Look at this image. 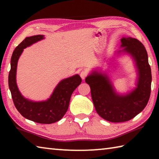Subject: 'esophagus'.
<instances>
[{
	"instance_id": "esophagus-1",
	"label": "esophagus",
	"mask_w": 159,
	"mask_h": 159,
	"mask_svg": "<svg viewBox=\"0 0 159 159\" xmlns=\"http://www.w3.org/2000/svg\"><path fill=\"white\" fill-rule=\"evenodd\" d=\"M80 76L82 79H85V77L88 76V71L86 70H82L80 73Z\"/></svg>"
}]
</instances>
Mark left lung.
<instances>
[{
	"label": "left lung",
	"mask_w": 159,
	"mask_h": 159,
	"mask_svg": "<svg viewBox=\"0 0 159 159\" xmlns=\"http://www.w3.org/2000/svg\"><path fill=\"white\" fill-rule=\"evenodd\" d=\"M120 41L124 48L119 52L130 54L135 61L138 73L135 89L125 95H118L107 74L95 71L85 79L97 113L113 123L128 121L136 116L147 106L151 93L152 71L143 44L131 37H123Z\"/></svg>",
	"instance_id": "left-lung-1"
}]
</instances>
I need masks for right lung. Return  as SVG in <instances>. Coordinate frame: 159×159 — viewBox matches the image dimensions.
Wrapping results in <instances>:
<instances>
[{
  "instance_id": "1",
  "label": "right lung",
  "mask_w": 159,
  "mask_h": 159,
  "mask_svg": "<svg viewBox=\"0 0 159 159\" xmlns=\"http://www.w3.org/2000/svg\"><path fill=\"white\" fill-rule=\"evenodd\" d=\"M43 39V35L26 37L16 47L11 57L8 85L15 106L22 116L38 123L50 124L60 120L66 114L72 93L82 80L79 75L76 74L61 80L46 101L33 102L21 95L16 83L18 60L25 48Z\"/></svg>"
}]
</instances>
